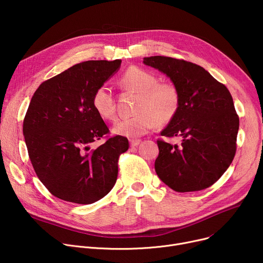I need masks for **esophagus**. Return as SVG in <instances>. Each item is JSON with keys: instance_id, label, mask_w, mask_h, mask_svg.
I'll return each instance as SVG.
<instances>
[{"instance_id": "34e87169", "label": "esophagus", "mask_w": 263, "mask_h": 263, "mask_svg": "<svg viewBox=\"0 0 263 263\" xmlns=\"http://www.w3.org/2000/svg\"><path fill=\"white\" fill-rule=\"evenodd\" d=\"M141 143H142L141 140H130V145H131V147L139 146Z\"/></svg>"}]
</instances>
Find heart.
Returning <instances> with one entry per match:
<instances>
[{"label": "heart", "instance_id": "1", "mask_svg": "<svg viewBox=\"0 0 263 263\" xmlns=\"http://www.w3.org/2000/svg\"><path fill=\"white\" fill-rule=\"evenodd\" d=\"M121 85L135 93L137 98L134 116L117 120L112 127L115 135L135 139L158 126L170 123L180 107V92L168 82H158V78L145 69L132 66L120 78ZM95 112L104 120H113L116 115L112 91L101 85L92 95Z\"/></svg>", "mask_w": 263, "mask_h": 263}]
</instances>
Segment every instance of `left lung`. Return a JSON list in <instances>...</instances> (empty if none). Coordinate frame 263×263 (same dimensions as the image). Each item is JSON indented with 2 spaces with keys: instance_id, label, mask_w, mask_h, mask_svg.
<instances>
[{
  "instance_id": "obj_1",
  "label": "left lung",
  "mask_w": 263,
  "mask_h": 263,
  "mask_svg": "<svg viewBox=\"0 0 263 263\" xmlns=\"http://www.w3.org/2000/svg\"><path fill=\"white\" fill-rule=\"evenodd\" d=\"M143 63L166 74L180 92L179 112L161 135L180 137L181 144L158 140L157 175L180 193L211 186L227 171L237 150L239 116L229 90L191 62L150 57Z\"/></svg>"
}]
</instances>
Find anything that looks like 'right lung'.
I'll return each instance as SVG.
<instances>
[{"mask_svg": "<svg viewBox=\"0 0 263 263\" xmlns=\"http://www.w3.org/2000/svg\"><path fill=\"white\" fill-rule=\"evenodd\" d=\"M121 61H87L68 68L35 91L23 120V135L39 180L52 195L80 204L103 198L113 189L119 156L128 139L113 136L95 112L92 95L120 68Z\"/></svg>", "mask_w": 263, "mask_h": 263, "instance_id": "add662e5", "label": "right lung"}]
</instances>
